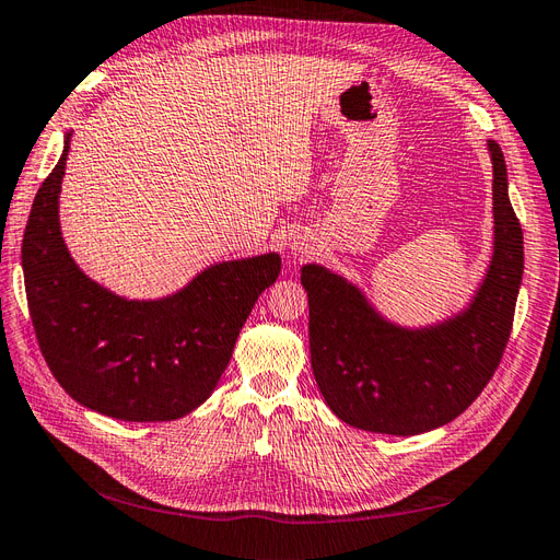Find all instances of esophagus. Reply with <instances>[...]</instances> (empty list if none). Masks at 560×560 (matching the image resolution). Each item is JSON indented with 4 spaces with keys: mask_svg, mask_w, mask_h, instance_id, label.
<instances>
[{
    "mask_svg": "<svg viewBox=\"0 0 560 560\" xmlns=\"http://www.w3.org/2000/svg\"><path fill=\"white\" fill-rule=\"evenodd\" d=\"M292 254H294V257L303 259V257H306V254H308V247H303V245L294 243V245H292Z\"/></svg>",
    "mask_w": 560,
    "mask_h": 560,
    "instance_id": "obj_1",
    "label": "esophagus"
}]
</instances>
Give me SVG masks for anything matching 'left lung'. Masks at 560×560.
I'll return each instance as SVG.
<instances>
[{"label": "left lung", "mask_w": 560, "mask_h": 560, "mask_svg": "<svg viewBox=\"0 0 560 560\" xmlns=\"http://www.w3.org/2000/svg\"><path fill=\"white\" fill-rule=\"evenodd\" d=\"M493 161V259L471 303L439 325L406 329L385 319L346 278L306 264L311 364L329 409L352 428L411 436L460 416L493 378L510 341L523 278V231Z\"/></svg>", "instance_id": "obj_1"}]
</instances>
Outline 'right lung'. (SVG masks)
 <instances>
[{
	"instance_id": "obj_1",
	"label": "right lung",
	"mask_w": 560,
	"mask_h": 560,
	"mask_svg": "<svg viewBox=\"0 0 560 560\" xmlns=\"http://www.w3.org/2000/svg\"><path fill=\"white\" fill-rule=\"evenodd\" d=\"M70 140L67 132L23 235L27 308L42 354L86 409L130 422L177 420L212 395L254 303L280 276V254L214 264L156 301L112 294L74 264L60 233Z\"/></svg>"
}]
</instances>
